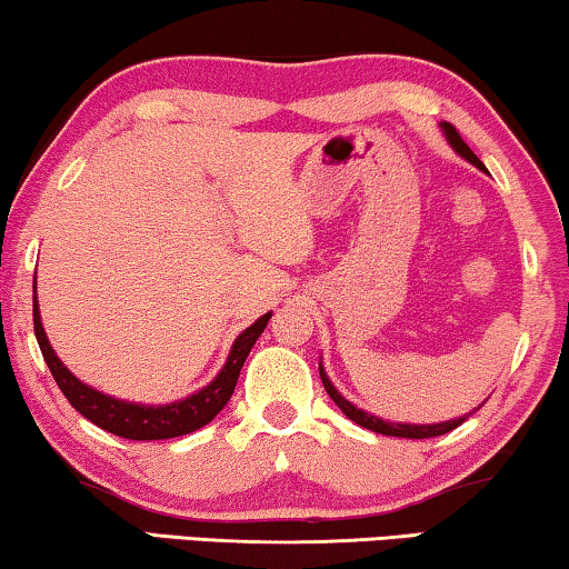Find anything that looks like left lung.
Here are the masks:
<instances>
[{
    "instance_id": "left-lung-1",
    "label": "left lung",
    "mask_w": 569,
    "mask_h": 569,
    "mask_svg": "<svg viewBox=\"0 0 569 569\" xmlns=\"http://www.w3.org/2000/svg\"><path fill=\"white\" fill-rule=\"evenodd\" d=\"M441 128H443V136H447V141L451 143V148H455V151H457L459 156H465V159H467L469 163H475L477 169L485 171V163H482L480 159H477V156L472 153V148H469V146L462 141V136L457 133V128L451 126V122H443ZM320 380H323L326 392L331 395V400L343 410L346 418H351L353 423H359L361 428H369V431H375V433L398 436V439H431V436H441V433L455 431L457 426H462V423L467 421V416H462V418H455V421L428 423V426H426V423H423V426H416V423H390V421H382V418H377V416H372V413H365V410L357 408V406H353V402L346 400L343 395H341L339 390H336L333 382L328 380V375H326L323 367H320Z\"/></svg>"
}]
</instances>
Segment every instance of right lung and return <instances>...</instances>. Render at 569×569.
I'll list each match as a JSON object with an SVG mask.
<instances>
[{
    "instance_id": "right-lung-1",
    "label": "right lung",
    "mask_w": 569,
    "mask_h": 569,
    "mask_svg": "<svg viewBox=\"0 0 569 569\" xmlns=\"http://www.w3.org/2000/svg\"><path fill=\"white\" fill-rule=\"evenodd\" d=\"M271 312L261 316L257 323L249 326L241 336H238L223 369H220L216 380L208 387H202V390H197L184 400L169 402V406H141V402L110 398V395L97 392L94 387L79 382L77 377L61 365V359L56 357L53 346L48 343L43 323H40L38 298H32V326H36V339L56 385H59L61 392L66 395V400H69L87 421H92L94 426L104 428V431L122 436V439L130 441L174 439V436L192 433L204 423H210L212 418L226 408L230 395H233L243 361L249 357L251 346L257 343L261 333H264Z\"/></svg>"
}]
</instances>
